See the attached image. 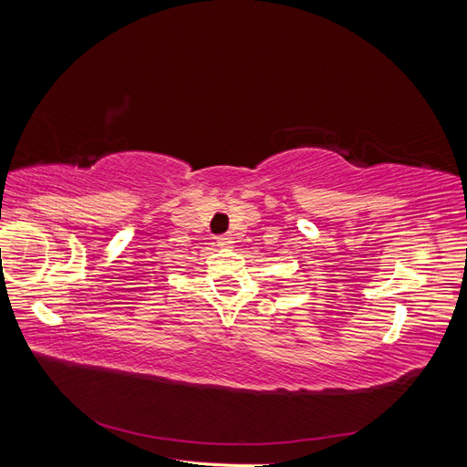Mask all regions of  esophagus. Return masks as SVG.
<instances>
[{
  "label": "esophagus",
  "mask_w": 467,
  "mask_h": 467,
  "mask_svg": "<svg viewBox=\"0 0 467 467\" xmlns=\"http://www.w3.org/2000/svg\"><path fill=\"white\" fill-rule=\"evenodd\" d=\"M232 244H234V239L228 235L218 237V247H232Z\"/></svg>",
  "instance_id": "1"
}]
</instances>
